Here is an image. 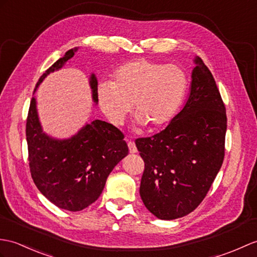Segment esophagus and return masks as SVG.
Instances as JSON below:
<instances>
[{"mask_svg":"<svg viewBox=\"0 0 257 257\" xmlns=\"http://www.w3.org/2000/svg\"><path fill=\"white\" fill-rule=\"evenodd\" d=\"M128 148H129V152L130 153H136L137 151V147H136V145H135V142H133V141H128Z\"/></svg>","mask_w":257,"mask_h":257,"instance_id":"obj_1","label":"esophagus"}]
</instances>
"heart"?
I'll list each match as a JSON object with an SVG mask.
<instances>
[{
	"label": "heart",
	"mask_w": 257,
	"mask_h": 257,
	"mask_svg": "<svg viewBox=\"0 0 257 257\" xmlns=\"http://www.w3.org/2000/svg\"><path fill=\"white\" fill-rule=\"evenodd\" d=\"M188 84L186 71L180 65L141 58L119 67L110 83H100L97 99L101 111L115 126L124 121L133 105L138 122L158 130L174 118Z\"/></svg>",
	"instance_id": "b5f03b06"
}]
</instances>
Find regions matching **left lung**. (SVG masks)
<instances>
[{"label":"left lung","instance_id":"left-lung-1","mask_svg":"<svg viewBox=\"0 0 257 257\" xmlns=\"http://www.w3.org/2000/svg\"><path fill=\"white\" fill-rule=\"evenodd\" d=\"M186 104L161 133L138 138L145 161L140 196L159 219L194 211L204 200L224 159L226 112L211 72L195 59Z\"/></svg>","mask_w":257,"mask_h":257}]
</instances>
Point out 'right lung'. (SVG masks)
Segmentation results:
<instances>
[{
  "label": "right lung",
  "mask_w": 257,
  "mask_h": 257,
  "mask_svg": "<svg viewBox=\"0 0 257 257\" xmlns=\"http://www.w3.org/2000/svg\"><path fill=\"white\" fill-rule=\"evenodd\" d=\"M70 49L40 76L35 91L45 77L61 69L74 56ZM93 100L97 103V80L89 79ZM120 130L103 120L86 123L70 139L57 140L43 133L31 100L26 120L29 170L39 192L53 205L69 211H81L97 200L112 169L128 154Z\"/></svg>",
  "instance_id": "add662e5"
}]
</instances>
